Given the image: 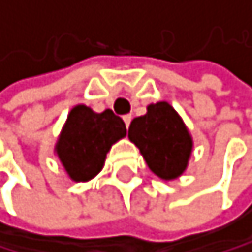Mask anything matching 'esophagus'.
<instances>
[{
  "instance_id": "1",
  "label": "esophagus",
  "mask_w": 252,
  "mask_h": 252,
  "mask_svg": "<svg viewBox=\"0 0 252 252\" xmlns=\"http://www.w3.org/2000/svg\"><path fill=\"white\" fill-rule=\"evenodd\" d=\"M124 122H125V127H130V122H131V114H127V116H124Z\"/></svg>"
}]
</instances>
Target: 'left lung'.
Listing matches in <instances>:
<instances>
[{"label": "left lung", "instance_id": "obj_1", "mask_svg": "<svg viewBox=\"0 0 252 252\" xmlns=\"http://www.w3.org/2000/svg\"><path fill=\"white\" fill-rule=\"evenodd\" d=\"M128 139L139 149L149 170L160 179L171 181L188 168L193 139L183 117L170 103H151L148 113L131 121Z\"/></svg>", "mask_w": 252, "mask_h": 252}]
</instances>
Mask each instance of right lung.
Listing matches in <instances>:
<instances>
[{
    "mask_svg": "<svg viewBox=\"0 0 252 252\" xmlns=\"http://www.w3.org/2000/svg\"><path fill=\"white\" fill-rule=\"evenodd\" d=\"M125 135L124 121L111 109L95 113L76 104L57 139L55 154L71 181L87 183L103 170L111 146Z\"/></svg>",
    "mask_w": 252,
    "mask_h": 252,
    "instance_id": "obj_1",
    "label": "right lung"
}]
</instances>
